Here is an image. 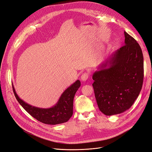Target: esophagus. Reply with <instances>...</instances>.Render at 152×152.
<instances>
[{"label": "esophagus", "instance_id": "esophagus-1", "mask_svg": "<svg viewBox=\"0 0 152 152\" xmlns=\"http://www.w3.org/2000/svg\"><path fill=\"white\" fill-rule=\"evenodd\" d=\"M88 77H89L88 73L85 72V73H83V74L81 75V80H82V81H86V80L88 79Z\"/></svg>", "mask_w": 152, "mask_h": 152}]
</instances>
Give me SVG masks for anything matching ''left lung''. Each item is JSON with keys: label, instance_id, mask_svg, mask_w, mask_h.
<instances>
[{"label": "left lung", "instance_id": "left-lung-1", "mask_svg": "<svg viewBox=\"0 0 152 152\" xmlns=\"http://www.w3.org/2000/svg\"><path fill=\"white\" fill-rule=\"evenodd\" d=\"M125 45L112 53L92 75L95 96L105 115L129 109L138 96L143 81V57L140 47L124 32Z\"/></svg>", "mask_w": 152, "mask_h": 152}]
</instances>
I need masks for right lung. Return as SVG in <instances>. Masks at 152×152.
Masks as SVG:
<instances>
[{"label": "right lung", "instance_id": "obj_1", "mask_svg": "<svg viewBox=\"0 0 152 152\" xmlns=\"http://www.w3.org/2000/svg\"><path fill=\"white\" fill-rule=\"evenodd\" d=\"M77 80L66 88L60 96L57 104L52 107L42 108L28 104L17 95L12 85L15 96L21 106L35 119L48 125H57L66 122L73 115V103L75 93L80 86Z\"/></svg>", "mask_w": 152, "mask_h": 152}]
</instances>
